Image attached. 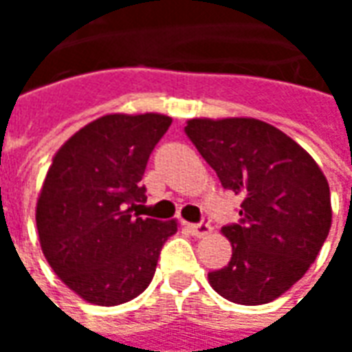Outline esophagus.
Here are the masks:
<instances>
[{"label":"esophagus","instance_id":"esophagus-1","mask_svg":"<svg viewBox=\"0 0 352 352\" xmlns=\"http://www.w3.org/2000/svg\"><path fill=\"white\" fill-rule=\"evenodd\" d=\"M186 228L190 230V234L192 236H206L211 232V225L208 219H201L200 223H188Z\"/></svg>","mask_w":352,"mask_h":352}]
</instances>
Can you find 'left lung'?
Masks as SVG:
<instances>
[{
    "label": "left lung",
    "mask_w": 352,
    "mask_h": 352,
    "mask_svg": "<svg viewBox=\"0 0 352 352\" xmlns=\"http://www.w3.org/2000/svg\"><path fill=\"white\" fill-rule=\"evenodd\" d=\"M184 133L223 188L244 198L238 223L223 227L232 257L208 274L211 287L232 303H269L303 276L328 238V181L294 139L261 120H190Z\"/></svg>",
    "instance_id": "8db88e82"
}]
</instances>
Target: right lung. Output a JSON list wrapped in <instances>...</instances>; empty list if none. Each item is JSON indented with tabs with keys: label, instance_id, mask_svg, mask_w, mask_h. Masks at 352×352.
Returning <instances> with one entry per match:
<instances>
[{
	"label": "right lung",
	"instance_id": "right-lung-1",
	"mask_svg": "<svg viewBox=\"0 0 352 352\" xmlns=\"http://www.w3.org/2000/svg\"><path fill=\"white\" fill-rule=\"evenodd\" d=\"M171 118L102 116L60 146L36 208L39 242L55 274L85 301H131L151 284L175 221L142 219L141 183Z\"/></svg>",
	"mask_w": 352,
	"mask_h": 352
}]
</instances>
